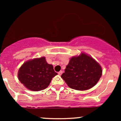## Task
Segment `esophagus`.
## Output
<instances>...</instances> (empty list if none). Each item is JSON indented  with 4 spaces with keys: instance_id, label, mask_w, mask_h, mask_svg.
Here are the masks:
<instances>
[{
    "instance_id": "1",
    "label": "esophagus",
    "mask_w": 121,
    "mask_h": 121,
    "mask_svg": "<svg viewBox=\"0 0 121 121\" xmlns=\"http://www.w3.org/2000/svg\"><path fill=\"white\" fill-rule=\"evenodd\" d=\"M62 73H63V71H60L58 73V75H61L62 74Z\"/></svg>"
}]
</instances>
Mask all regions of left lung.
Instances as JSON below:
<instances>
[{"mask_svg":"<svg viewBox=\"0 0 121 121\" xmlns=\"http://www.w3.org/2000/svg\"><path fill=\"white\" fill-rule=\"evenodd\" d=\"M102 73V67L95 60L81 53L70 58L61 78L71 88L84 91L93 87Z\"/></svg>","mask_w":121,"mask_h":121,"instance_id":"obj_1","label":"left lung"}]
</instances>
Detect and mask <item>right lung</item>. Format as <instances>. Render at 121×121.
I'll return each mask as SVG.
<instances>
[{
    "instance_id": "1",
    "label": "right lung",
    "mask_w": 121,
    "mask_h": 121,
    "mask_svg": "<svg viewBox=\"0 0 121 121\" xmlns=\"http://www.w3.org/2000/svg\"><path fill=\"white\" fill-rule=\"evenodd\" d=\"M57 75L52 64L41 57L24 62L18 71V78L26 88L39 91L48 87L52 78Z\"/></svg>"
}]
</instances>
